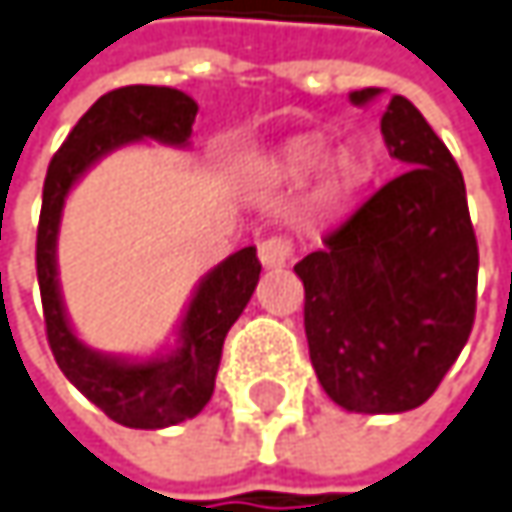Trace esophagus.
Instances as JSON below:
<instances>
[{"instance_id": "34e87169", "label": "esophagus", "mask_w": 512, "mask_h": 512, "mask_svg": "<svg viewBox=\"0 0 512 512\" xmlns=\"http://www.w3.org/2000/svg\"><path fill=\"white\" fill-rule=\"evenodd\" d=\"M257 257L266 269H278L293 257V243L287 237H269L257 246Z\"/></svg>"}]
</instances>
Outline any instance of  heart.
Segmentation results:
<instances>
[{
    "label": "heart",
    "mask_w": 512,
    "mask_h": 512,
    "mask_svg": "<svg viewBox=\"0 0 512 512\" xmlns=\"http://www.w3.org/2000/svg\"><path fill=\"white\" fill-rule=\"evenodd\" d=\"M290 161H293L296 169H310L313 163L319 161V152H316L313 146H299V149L293 152V158H290ZM354 178H357L354 163H351L349 158H340V161L328 169V181H325V187H328V193H331V196H343L351 184H354Z\"/></svg>",
    "instance_id": "heart-1"
}]
</instances>
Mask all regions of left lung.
<instances>
[{"instance_id": "obj_1", "label": "left lung", "mask_w": 512, "mask_h": 512, "mask_svg": "<svg viewBox=\"0 0 512 512\" xmlns=\"http://www.w3.org/2000/svg\"><path fill=\"white\" fill-rule=\"evenodd\" d=\"M381 90H354L363 105ZM381 134L401 175L296 263L316 378L351 413L425 404L475 322L478 243L466 184L434 128L393 96Z\"/></svg>"}]
</instances>
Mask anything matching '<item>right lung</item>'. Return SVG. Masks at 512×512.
Wrapping results in <instances>:
<instances>
[{
  "instance_id": "add662e5",
  "label": "right lung",
  "mask_w": 512,
  "mask_h": 512,
  "mask_svg": "<svg viewBox=\"0 0 512 512\" xmlns=\"http://www.w3.org/2000/svg\"><path fill=\"white\" fill-rule=\"evenodd\" d=\"M199 105L175 87L134 84L105 93L49 163L37 225V281L52 354L75 390L125 428L158 431L193 419L213 395L222 343L240 319L260 278L255 246H246L196 284L175 328V343L152 357L90 349L72 328L58 281V234L70 190L111 152L131 143L190 146Z\"/></svg>"
}]
</instances>
